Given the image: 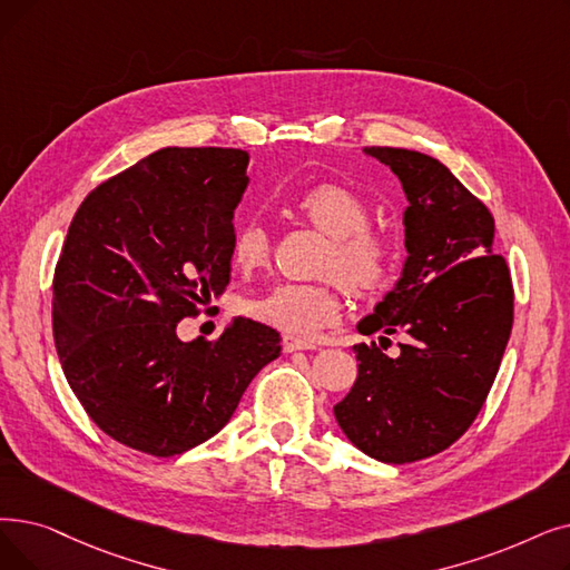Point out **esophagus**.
I'll return each instance as SVG.
<instances>
[{
    "label": "esophagus",
    "instance_id": "34e87169",
    "mask_svg": "<svg viewBox=\"0 0 570 570\" xmlns=\"http://www.w3.org/2000/svg\"><path fill=\"white\" fill-rule=\"evenodd\" d=\"M284 352L291 354V352H301V350H316L314 342H307V340H301V337H293V335H284Z\"/></svg>",
    "mask_w": 570,
    "mask_h": 570
}]
</instances>
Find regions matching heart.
<instances>
[{"mask_svg": "<svg viewBox=\"0 0 570 570\" xmlns=\"http://www.w3.org/2000/svg\"><path fill=\"white\" fill-rule=\"evenodd\" d=\"M295 207L333 239L326 272H333L354 293H370L386 284L395 246L384 233L367 228L370 209L358 193L337 181H321L295 197ZM230 256L239 269H254L267 261L269 233L258 218H246L235 228ZM340 309L333 284L282 282L252 303V314L263 324L301 337H312L333 324Z\"/></svg>", "mask_w": 570, "mask_h": 570, "instance_id": "obj_1", "label": "heart"}]
</instances>
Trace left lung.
<instances>
[{
  "instance_id": "obj_1",
  "label": "left lung",
  "mask_w": 570,
  "mask_h": 570,
  "mask_svg": "<svg viewBox=\"0 0 570 570\" xmlns=\"http://www.w3.org/2000/svg\"><path fill=\"white\" fill-rule=\"evenodd\" d=\"M399 177L407 209L401 277L361 335L401 331L389 356L354 344L358 377L333 407L363 454L412 463L448 450L482 410L512 331V282L493 252V216L440 160L410 148L365 146Z\"/></svg>"
}]
</instances>
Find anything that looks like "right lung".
Wrapping results in <instances>:
<instances>
[{"label":"right lung","mask_w":570,"mask_h":570,"mask_svg":"<svg viewBox=\"0 0 570 570\" xmlns=\"http://www.w3.org/2000/svg\"><path fill=\"white\" fill-rule=\"evenodd\" d=\"M249 154L167 146L97 186L73 216L53 279V337L92 422L120 444L175 456L224 429L275 328L237 316L209 342L177 324L230 282L233 218Z\"/></svg>","instance_id":"1"}]
</instances>
